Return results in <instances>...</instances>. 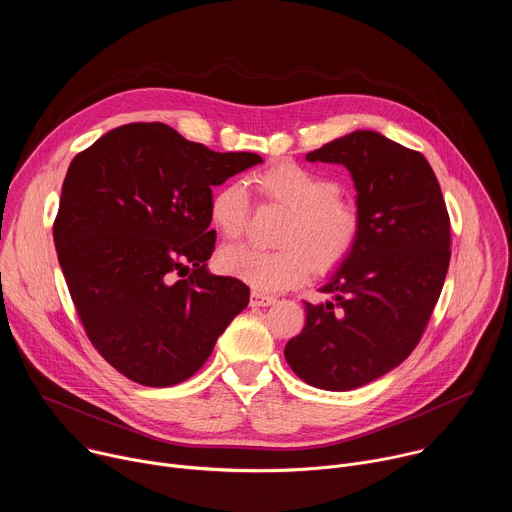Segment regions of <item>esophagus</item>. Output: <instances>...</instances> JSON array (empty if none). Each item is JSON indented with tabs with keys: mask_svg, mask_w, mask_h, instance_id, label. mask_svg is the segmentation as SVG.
Instances as JSON below:
<instances>
[{
	"mask_svg": "<svg viewBox=\"0 0 512 512\" xmlns=\"http://www.w3.org/2000/svg\"><path fill=\"white\" fill-rule=\"evenodd\" d=\"M277 300L273 296H265L261 294V291H251V306H257V308H265V306H271L275 304Z\"/></svg>",
	"mask_w": 512,
	"mask_h": 512,
	"instance_id": "34e87169",
	"label": "esophagus"
}]
</instances>
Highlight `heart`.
I'll return each mask as SVG.
<instances>
[{"label":"heart","instance_id":"heart-1","mask_svg":"<svg viewBox=\"0 0 512 512\" xmlns=\"http://www.w3.org/2000/svg\"><path fill=\"white\" fill-rule=\"evenodd\" d=\"M263 198L287 210L275 251L233 245L218 253L221 267L257 291H283L304 281L312 267L328 273L354 251L362 218L340 196L338 184L298 162H279L253 176ZM210 223L227 239H239L249 221V196L241 184L218 188L208 204Z\"/></svg>","mask_w":512,"mask_h":512}]
</instances>
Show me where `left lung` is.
<instances>
[{
  "instance_id": "obj_1",
  "label": "left lung",
  "mask_w": 512,
  "mask_h": 512,
  "mask_svg": "<svg viewBox=\"0 0 512 512\" xmlns=\"http://www.w3.org/2000/svg\"><path fill=\"white\" fill-rule=\"evenodd\" d=\"M342 164L362 229L354 251L306 304L304 330L285 344L302 381L326 391L367 385L413 352L450 267V216L427 160L377 131H352L306 156Z\"/></svg>"
}]
</instances>
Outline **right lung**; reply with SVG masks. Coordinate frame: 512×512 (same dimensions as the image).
<instances>
[{"mask_svg":"<svg viewBox=\"0 0 512 512\" xmlns=\"http://www.w3.org/2000/svg\"><path fill=\"white\" fill-rule=\"evenodd\" d=\"M212 152L164 123L111 129L70 162L54 245L70 298L99 354L127 379H190L249 304V287L206 261L212 186L261 164Z\"/></svg>","mask_w":512,"mask_h":512,"instance_id":"obj_1","label":"right lung"}]
</instances>
